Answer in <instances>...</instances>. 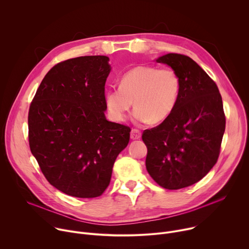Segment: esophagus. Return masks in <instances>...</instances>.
Segmentation results:
<instances>
[{"label": "esophagus", "mask_w": 249, "mask_h": 249, "mask_svg": "<svg viewBox=\"0 0 249 249\" xmlns=\"http://www.w3.org/2000/svg\"><path fill=\"white\" fill-rule=\"evenodd\" d=\"M141 136H142V134H141L140 130L132 129V131H131V139L132 140H138L141 138Z\"/></svg>", "instance_id": "obj_1"}]
</instances>
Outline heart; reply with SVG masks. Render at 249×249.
Listing matches in <instances>:
<instances>
[{"mask_svg":"<svg viewBox=\"0 0 249 249\" xmlns=\"http://www.w3.org/2000/svg\"><path fill=\"white\" fill-rule=\"evenodd\" d=\"M179 92L180 81L172 69L139 66L122 76L119 87L106 91L105 104L113 120L123 121L134 100V119L157 123L173 111Z\"/></svg>","mask_w":249,"mask_h":249,"instance_id":"heart-1","label":"heart"}]
</instances>
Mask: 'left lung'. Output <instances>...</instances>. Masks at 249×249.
Here are the masks:
<instances>
[{
  "label": "left lung",
  "mask_w": 249,
  "mask_h": 249,
  "mask_svg": "<svg viewBox=\"0 0 249 249\" xmlns=\"http://www.w3.org/2000/svg\"><path fill=\"white\" fill-rule=\"evenodd\" d=\"M172 68L180 81L178 100L159 126L147 129L146 167L161 187L176 190L190 186L218 160L226 116L216 83L190 57L169 53L157 59Z\"/></svg>",
  "instance_id": "obj_1"
}]
</instances>
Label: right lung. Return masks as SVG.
I'll list each match as a JSON object with an SVG mask.
<instances>
[{"instance_id": "obj_1", "label": "right lung", "mask_w": 249, "mask_h": 249, "mask_svg": "<svg viewBox=\"0 0 249 249\" xmlns=\"http://www.w3.org/2000/svg\"><path fill=\"white\" fill-rule=\"evenodd\" d=\"M106 56H83L55 65L28 111V142L48 182L78 198L100 196L110 182L130 127L106 120Z\"/></svg>"}]
</instances>
